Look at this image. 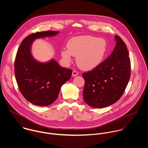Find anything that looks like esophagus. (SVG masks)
Returning a JSON list of instances; mask_svg holds the SVG:
<instances>
[{"mask_svg":"<svg viewBox=\"0 0 148 148\" xmlns=\"http://www.w3.org/2000/svg\"><path fill=\"white\" fill-rule=\"evenodd\" d=\"M78 74H79L78 72L76 71V70H74V71L72 72V76H76L78 75Z\"/></svg>","mask_w":148,"mask_h":148,"instance_id":"obj_1","label":"esophagus"}]
</instances>
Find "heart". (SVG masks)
I'll use <instances>...</instances> for the list:
<instances>
[{
	"instance_id": "b5f03b06",
	"label": "heart",
	"mask_w": 148,
	"mask_h": 148,
	"mask_svg": "<svg viewBox=\"0 0 148 148\" xmlns=\"http://www.w3.org/2000/svg\"><path fill=\"white\" fill-rule=\"evenodd\" d=\"M61 54L69 63L71 56H76V63L82 69L89 70L98 66L103 61L107 50V42L102 38L89 36H79L71 38Z\"/></svg>"
}]
</instances>
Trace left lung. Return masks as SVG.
I'll use <instances>...</instances> for the list:
<instances>
[{"label":"left lung","instance_id":"1","mask_svg":"<svg viewBox=\"0 0 148 148\" xmlns=\"http://www.w3.org/2000/svg\"><path fill=\"white\" fill-rule=\"evenodd\" d=\"M116 45L111 55L92 71L83 73V98L90 106L104 108L117 102L130 76V60L125 43L115 36Z\"/></svg>","mask_w":148,"mask_h":148}]
</instances>
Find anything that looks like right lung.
<instances>
[{
	"label": "right lung",
	"instance_id": "add662e5",
	"mask_svg": "<svg viewBox=\"0 0 148 148\" xmlns=\"http://www.w3.org/2000/svg\"><path fill=\"white\" fill-rule=\"evenodd\" d=\"M59 31L36 32L21 42L15 60V75L19 90L24 98L36 106H47L58 98L62 85L71 77L72 71L61 67L52 60L42 63L36 61L31 53L35 39L52 36Z\"/></svg>",
	"mask_w": 148,
	"mask_h": 148
}]
</instances>
